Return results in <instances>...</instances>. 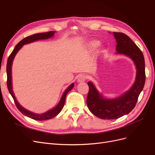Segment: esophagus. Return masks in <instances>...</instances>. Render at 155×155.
Here are the masks:
<instances>
[{
    "label": "esophagus",
    "instance_id": "esophagus-1",
    "mask_svg": "<svg viewBox=\"0 0 155 155\" xmlns=\"http://www.w3.org/2000/svg\"><path fill=\"white\" fill-rule=\"evenodd\" d=\"M87 79V76L85 74H81L79 75V76L78 78V82L79 83H82L84 82Z\"/></svg>",
    "mask_w": 155,
    "mask_h": 155
}]
</instances>
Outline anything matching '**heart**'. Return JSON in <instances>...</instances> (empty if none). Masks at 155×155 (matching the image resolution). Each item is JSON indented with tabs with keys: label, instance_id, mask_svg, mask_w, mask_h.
I'll use <instances>...</instances> for the list:
<instances>
[{
	"label": "heart",
	"instance_id": "1",
	"mask_svg": "<svg viewBox=\"0 0 155 155\" xmlns=\"http://www.w3.org/2000/svg\"><path fill=\"white\" fill-rule=\"evenodd\" d=\"M98 46H99V42H97L96 41H91L90 43H88L89 48H91L92 49H94V48H97Z\"/></svg>",
	"mask_w": 155,
	"mask_h": 155
}]
</instances>
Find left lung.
I'll return each instance as SVG.
<instances>
[{"label": "left lung", "mask_w": 155, "mask_h": 155, "mask_svg": "<svg viewBox=\"0 0 155 155\" xmlns=\"http://www.w3.org/2000/svg\"><path fill=\"white\" fill-rule=\"evenodd\" d=\"M117 45L116 54L128 56L137 67V76L133 87L128 91L114 99H106L91 82H88L89 91L87 104L93 114L104 120L119 118L127 114L135 107L145 81V60L142 51L130 37L121 32H113Z\"/></svg>", "instance_id": "obj_1"}]
</instances>
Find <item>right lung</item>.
I'll use <instances>...</instances> for the list:
<instances>
[{"mask_svg": "<svg viewBox=\"0 0 155 155\" xmlns=\"http://www.w3.org/2000/svg\"><path fill=\"white\" fill-rule=\"evenodd\" d=\"M54 34H55L54 31H50L48 32L35 34L26 37V38L21 40L19 43L15 46V48L13 49L12 52L11 53V54L10 55V56H9V58L8 59L7 65H6V72H7V86H8L9 92H10V94L12 95L13 99L14 100V102H15V104L17 107V109L20 110L21 113L35 120L43 121V120H50L57 116L63 109L64 102H65V99H66V96L68 94V92L72 90V88L74 86V84L72 83L71 85H70L66 89V91H64L61 98L59 104L57 105V106L54 107V109L49 110L48 111L45 112L43 114H35L34 112L25 109L24 107H22L19 104H18V102L16 100V97H15V96H14V93L12 90V66L13 61L14 58H15V55L18 52V51L22 47L23 45H25L26 44H29L30 43H32V42H34L36 41L42 40V39H47L48 38H51V37H52L54 36Z\"/></svg>", "mask_w": 155, "mask_h": 155, "instance_id": "1", "label": "right lung"}]
</instances>
